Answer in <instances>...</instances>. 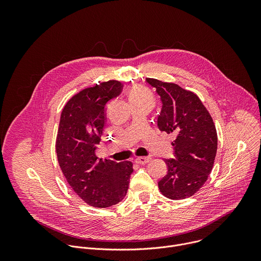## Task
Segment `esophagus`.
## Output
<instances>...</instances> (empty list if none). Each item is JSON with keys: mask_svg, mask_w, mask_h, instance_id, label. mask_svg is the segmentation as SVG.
I'll return each mask as SVG.
<instances>
[{"mask_svg": "<svg viewBox=\"0 0 261 261\" xmlns=\"http://www.w3.org/2000/svg\"><path fill=\"white\" fill-rule=\"evenodd\" d=\"M151 161V157H137L135 159V162L137 164H146Z\"/></svg>", "mask_w": 261, "mask_h": 261, "instance_id": "34e87169", "label": "esophagus"}]
</instances>
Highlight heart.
Instances as JSON below:
<instances>
[{"instance_id":"obj_1","label":"heart","mask_w":261,"mask_h":261,"mask_svg":"<svg viewBox=\"0 0 261 261\" xmlns=\"http://www.w3.org/2000/svg\"><path fill=\"white\" fill-rule=\"evenodd\" d=\"M128 95H129V100L131 104L138 103V102H153V96L151 92L140 86L132 87Z\"/></svg>"}]
</instances>
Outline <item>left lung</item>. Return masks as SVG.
Returning <instances> with one entry per match:
<instances>
[{"instance_id":"left-lung-1","label":"left lung","mask_w":261,"mask_h":261,"mask_svg":"<svg viewBox=\"0 0 261 261\" xmlns=\"http://www.w3.org/2000/svg\"><path fill=\"white\" fill-rule=\"evenodd\" d=\"M145 81L162 101L159 129L175 135V159H165L168 171L158 187L169 199L188 198L202 187L213 169L218 144L215 124L196 94L172 83Z\"/></svg>"}]
</instances>
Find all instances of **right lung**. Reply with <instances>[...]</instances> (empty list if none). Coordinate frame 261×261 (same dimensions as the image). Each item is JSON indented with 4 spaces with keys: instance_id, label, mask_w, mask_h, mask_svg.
Masks as SVG:
<instances>
[{
    "instance_id": "add662e5",
    "label": "right lung",
    "mask_w": 261,
    "mask_h": 261,
    "mask_svg": "<svg viewBox=\"0 0 261 261\" xmlns=\"http://www.w3.org/2000/svg\"><path fill=\"white\" fill-rule=\"evenodd\" d=\"M123 86L108 81L74 95L64 106L56 140L60 167L70 187L85 202L108 207L122 201L133 164L98 159L95 152L105 125V105Z\"/></svg>"
}]
</instances>
